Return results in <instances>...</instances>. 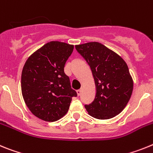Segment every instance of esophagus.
Masks as SVG:
<instances>
[{
	"label": "esophagus",
	"mask_w": 153,
	"mask_h": 153,
	"mask_svg": "<svg viewBox=\"0 0 153 153\" xmlns=\"http://www.w3.org/2000/svg\"><path fill=\"white\" fill-rule=\"evenodd\" d=\"M82 89H79L77 91V94H78V96H79V95H81V94H82Z\"/></svg>",
	"instance_id": "obj_1"
}]
</instances>
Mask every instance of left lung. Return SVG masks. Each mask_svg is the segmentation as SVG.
Masks as SVG:
<instances>
[{"mask_svg": "<svg viewBox=\"0 0 153 153\" xmlns=\"http://www.w3.org/2000/svg\"><path fill=\"white\" fill-rule=\"evenodd\" d=\"M78 52L91 68L96 95L86 110L98 119H108L119 115L129 101L133 81L127 64L119 54L99 42L75 45Z\"/></svg>", "mask_w": 153, "mask_h": 153, "instance_id": "1", "label": "left lung"}]
</instances>
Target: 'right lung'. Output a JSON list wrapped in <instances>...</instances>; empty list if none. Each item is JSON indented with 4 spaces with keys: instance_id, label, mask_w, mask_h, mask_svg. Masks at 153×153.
Returning a JSON list of instances; mask_svg holds the SVG:
<instances>
[{
    "instance_id": "1",
    "label": "right lung",
    "mask_w": 153,
    "mask_h": 153,
    "mask_svg": "<svg viewBox=\"0 0 153 153\" xmlns=\"http://www.w3.org/2000/svg\"><path fill=\"white\" fill-rule=\"evenodd\" d=\"M74 45L50 42L34 51L21 73V92L31 113L46 122H55L68 111L77 93L64 68Z\"/></svg>"
}]
</instances>
